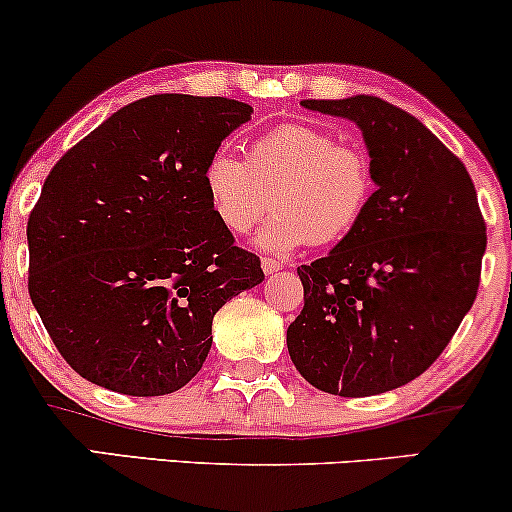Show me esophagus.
<instances>
[{"instance_id": "esophagus-1", "label": "esophagus", "mask_w": 512, "mask_h": 512, "mask_svg": "<svg viewBox=\"0 0 512 512\" xmlns=\"http://www.w3.org/2000/svg\"><path fill=\"white\" fill-rule=\"evenodd\" d=\"M279 269H281V262L272 260V257H264V260H262V272L264 274H274V272H279Z\"/></svg>"}]
</instances>
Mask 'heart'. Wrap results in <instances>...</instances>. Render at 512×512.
Listing matches in <instances>:
<instances>
[{
	"label": "heart",
	"instance_id": "obj_1",
	"mask_svg": "<svg viewBox=\"0 0 512 512\" xmlns=\"http://www.w3.org/2000/svg\"><path fill=\"white\" fill-rule=\"evenodd\" d=\"M209 209L226 231L248 233L269 209L276 214L257 245L293 252L312 243L336 245L362 224L377 193L365 150L307 123H283L252 140L248 162L219 147L202 166Z\"/></svg>",
	"mask_w": 512,
	"mask_h": 512
}]
</instances>
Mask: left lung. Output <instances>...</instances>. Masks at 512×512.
<instances>
[{"label":"left lung","instance_id":"8db88e82","mask_svg":"<svg viewBox=\"0 0 512 512\" xmlns=\"http://www.w3.org/2000/svg\"><path fill=\"white\" fill-rule=\"evenodd\" d=\"M355 121L377 174L362 224L298 267L295 369L319 391L377 396L420 377L477 298L486 224L465 164L415 116L372 95L303 100Z\"/></svg>","mask_w":512,"mask_h":512}]
</instances>
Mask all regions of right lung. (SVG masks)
Wrapping results in <instances>:
<instances>
[{
	"label": "right lung",
	"mask_w": 512,
	"mask_h": 512,
	"mask_svg": "<svg viewBox=\"0 0 512 512\" xmlns=\"http://www.w3.org/2000/svg\"><path fill=\"white\" fill-rule=\"evenodd\" d=\"M252 107L150 95L85 135L49 171L28 219V293L83 379L126 396L188 384L212 319L262 283L255 252L209 209L202 166Z\"/></svg>",
	"instance_id": "obj_1"
}]
</instances>
